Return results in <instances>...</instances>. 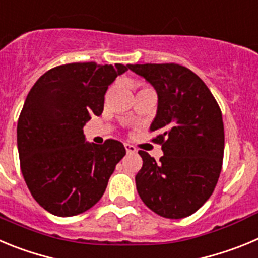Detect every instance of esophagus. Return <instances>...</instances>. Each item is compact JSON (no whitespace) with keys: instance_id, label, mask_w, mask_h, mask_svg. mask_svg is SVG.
Listing matches in <instances>:
<instances>
[{"instance_id":"obj_1","label":"esophagus","mask_w":258,"mask_h":258,"mask_svg":"<svg viewBox=\"0 0 258 258\" xmlns=\"http://www.w3.org/2000/svg\"><path fill=\"white\" fill-rule=\"evenodd\" d=\"M124 148H126V152L127 154H135L136 153V148L131 144H124Z\"/></svg>"}]
</instances>
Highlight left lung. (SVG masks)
Returning a JSON list of instances; mask_svg holds the SVG:
<instances>
[{
    "mask_svg": "<svg viewBox=\"0 0 258 258\" xmlns=\"http://www.w3.org/2000/svg\"><path fill=\"white\" fill-rule=\"evenodd\" d=\"M158 94L150 132L164 154L157 162L139 150L143 167L135 181L141 201L166 219H184L212 196L224 159L221 109L206 83L176 62L128 64Z\"/></svg>",
    "mask_w": 258,
    "mask_h": 258,
    "instance_id": "left-lung-1",
    "label": "left lung"
}]
</instances>
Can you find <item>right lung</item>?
Returning <instances> with one entry per match:
<instances>
[{"label": "right lung", "mask_w": 258, "mask_h": 258, "mask_svg": "<svg viewBox=\"0 0 258 258\" xmlns=\"http://www.w3.org/2000/svg\"><path fill=\"white\" fill-rule=\"evenodd\" d=\"M128 66L71 62L42 74L18 119L20 169L32 197L60 217L90 210L100 201L123 144L85 141L83 126L100 115L108 86Z\"/></svg>", "instance_id": "right-lung-1"}]
</instances>
